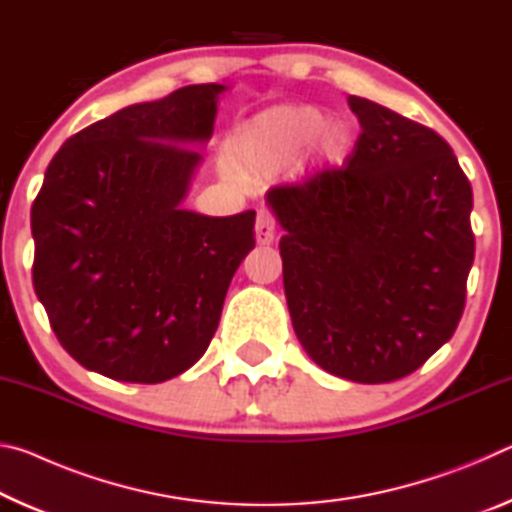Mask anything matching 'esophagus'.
Wrapping results in <instances>:
<instances>
[{"label":"esophagus","mask_w":512,"mask_h":512,"mask_svg":"<svg viewBox=\"0 0 512 512\" xmlns=\"http://www.w3.org/2000/svg\"><path fill=\"white\" fill-rule=\"evenodd\" d=\"M255 237H257V244H271L275 237V219L271 210H266V207H262V210L257 212Z\"/></svg>","instance_id":"34e87169"}]
</instances>
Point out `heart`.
<instances>
[{"mask_svg": "<svg viewBox=\"0 0 512 512\" xmlns=\"http://www.w3.org/2000/svg\"><path fill=\"white\" fill-rule=\"evenodd\" d=\"M327 115L314 106H277L248 121L232 142V158L248 173L271 171L289 162L316 140L323 160H339L348 146L343 126H327Z\"/></svg>", "mask_w": 512, "mask_h": 512, "instance_id": "1", "label": "heart"}]
</instances>
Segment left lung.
I'll return each instance as SVG.
<instances>
[{"mask_svg":"<svg viewBox=\"0 0 512 512\" xmlns=\"http://www.w3.org/2000/svg\"><path fill=\"white\" fill-rule=\"evenodd\" d=\"M361 135L341 167L275 185L284 293L320 368L359 384L418 370L452 339L474 262L472 185L443 137L348 97Z\"/></svg>","mask_w":512,"mask_h":512,"instance_id":"8db88e82","label":"left lung"}]
</instances>
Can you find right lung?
Masks as SVG:
<instances>
[{
    "instance_id": "add662e5",
    "label": "right lung",
    "mask_w": 512,
    "mask_h": 512,
    "mask_svg": "<svg viewBox=\"0 0 512 512\" xmlns=\"http://www.w3.org/2000/svg\"><path fill=\"white\" fill-rule=\"evenodd\" d=\"M219 83L185 85L83 128L60 146L31 207L33 287L83 368L160 384L203 357L255 212L180 207L212 137Z\"/></svg>"
}]
</instances>
